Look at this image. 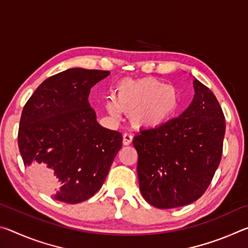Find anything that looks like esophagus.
Here are the masks:
<instances>
[{"mask_svg": "<svg viewBox=\"0 0 248 248\" xmlns=\"http://www.w3.org/2000/svg\"><path fill=\"white\" fill-rule=\"evenodd\" d=\"M132 136L130 133H124V137H123V143L124 145H129L130 143L132 142Z\"/></svg>", "mask_w": 248, "mask_h": 248, "instance_id": "obj_1", "label": "esophagus"}]
</instances>
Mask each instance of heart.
Here are the masks:
<instances>
[{"instance_id":"heart-1","label":"heart","mask_w":248,"mask_h":248,"mask_svg":"<svg viewBox=\"0 0 248 248\" xmlns=\"http://www.w3.org/2000/svg\"><path fill=\"white\" fill-rule=\"evenodd\" d=\"M107 111L118 117L129 115L137 129H157L173 118L179 107V93L175 86L156 78L123 79L117 84L114 98L105 103Z\"/></svg>"}]
</instances>
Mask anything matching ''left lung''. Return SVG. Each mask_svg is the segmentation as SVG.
I'll return each mask as SVG.
<instances>
[{"label":"left lung","instance_id":"left-lung-1","mask_svg":"<svg viewBox=\"0 0 248 248\" xmlns=\"http://www.w3.org/2000/svg\"><path fill=\"white\" fill-rule=\"evenodd\" d=\"M192 102L177 118L133 138L140 191L155 208L183 207L199 199L220 164L223 111L215 94L196 78Z\"/></svg>","mask_w":248,"mask_h":248}]
</instances>
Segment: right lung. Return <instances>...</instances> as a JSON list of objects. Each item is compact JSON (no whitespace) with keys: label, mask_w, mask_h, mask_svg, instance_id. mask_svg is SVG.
<instances>
[{"label":"right lung","mask_w":248,"mask_h":248,"mask_svg":"<svg viewBox=\"0 0 248 248\" xmlns=\"http://www.w3.org/2000/svg\"><path fill=\"white\" fill-rule=\"evenodd\" d=\"M109 71L72 68L40 84L22 112L18 148L35 183L54 200L78 203L103 186L123 145L104 128L89 95Z\"/></svg>","instance_id":"1"}]
</instances>
